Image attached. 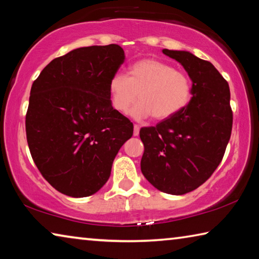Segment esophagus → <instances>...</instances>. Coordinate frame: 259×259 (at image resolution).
Masks as SVG:
<instances>
[{
	"mask_svg": "<svg viewBox=\"0 0 259 259\" xmlns=\"http://www.w3.org/2000/svg\"><path fill=\"white\" fill-rule=\"evenodd\" d=\"M139 135V125L135 124L134 125V136H138Z\"/></svg>",
	"mask_w": 259,
	"mask_h": 259,
	"instance_id": "1",
	"label": "esophagus"
}]
</instances>
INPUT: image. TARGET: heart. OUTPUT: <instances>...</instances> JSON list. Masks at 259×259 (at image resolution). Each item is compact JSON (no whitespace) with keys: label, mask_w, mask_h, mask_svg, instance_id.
Listing matches in <instances>:
<instances>
[{"label":"heart","mask_w":259,"mask_h":259,"mask_svg":"<svg viewBox=\"0 0 259 259\" xmlns=\"http://www.w3.org/2000/svg\"><path fill=\"white\" fill-rule=\"evenodd\" d=\"M192 89V81L186 73L154 58L135 61L128 76L114 74L108 84L109 100L115 111L126 114L138 96L140 103L134 108V116H152L159 122L181 113L190 103Z\"/></svg>","instance_id":"1"}]
</instances>
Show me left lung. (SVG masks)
Segmentation results:
<instances>
[{"instance_id":"8db88e82","label":"left lung","mask_w":259,"mask_h":259,"mask_svg":"<svg viewBox=\"0 0 259 259\" xmlns=\"http://www.w3.org/2000/svg\"><path fill=\"white\" fill-rule=\"evenodd\" d=\"M185 68L192 98L176 116L139 131L144 144L140 168L153 186L182 195L208 181L231 138L233 112L230 87L210 61L188 51L162 50Z\"/></svg>"}]
</instances>
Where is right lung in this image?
<instances>
[{
  "mask_svg": "<svg viewBox=\"0 0 259 259\" xmlns=\"http://www.w3.org/2000/svg\"><path fill=\"white\" fill-rule=\"evenodd\" d=\"M124 61L120 46L78 48L50 61L30 89L26 137L34 163L57 191L95 194L134 124L113 108L108 84Z\"/></svg>",
  "mask_w": 259,
  "mask_h": 259,
  "instance_id": "right-lung-1",
  "label": "right lung"
}]
</instances>
